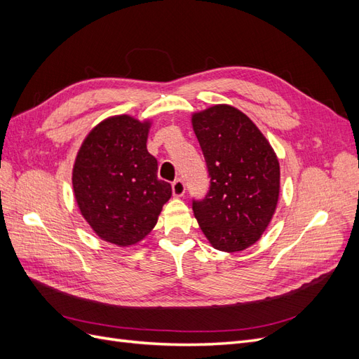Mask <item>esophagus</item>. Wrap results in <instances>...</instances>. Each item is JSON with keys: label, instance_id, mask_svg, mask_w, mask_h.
<instances>
[{"label": "esophagus", "instance_id": "34e87169", "mask_svg": "<svg viewBox=\"0 0 359 359\" xmlns=\"http://www.w3.org/2000/svg\"><path fill=\"white\" fill-rule=\"evenodd\" d=\"M172 193L175 198H181L186 193V184H184L182 180H175L172 182Z\"/></svg>", "mask_w": 359, "mask_h": 359}]
</instances>
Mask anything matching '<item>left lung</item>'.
<instances>
[{
    "label": "left lung",
    "mask_w": 359,
    "mask_h": 359,
    "mask_svg": "<svg viewBox=\"0 0 359 359\" xmlns=\"http://www.w3.org/2000/svg\"><path fill=\"white\" fill-rule=\"evenodd\" d=\"M208 169L210 190L193 199V212L211 245L241 252L269 224L280 191L274 149L255 123L227 104L208 107L191 118Z\"/></svg>",
    "instance_id": "8db88e82"
}]
</instances>
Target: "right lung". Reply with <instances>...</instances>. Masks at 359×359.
Here are the masks:
<instances>
[{"label": "right lung", "instance_id": "obj_1", "mask_svg": "<svg viewBox=\"0 0 359 359\" xmlns=\"http://www.w3.org/2000/svg\"><path fill=\"white\" fill-rule=\"evenodd\" d=\"M149 121L107 118L85 137L73 166V190L83 219L102 240L132 245L153 231L172 187L157 177L147 149Z\"/></svg>", "mask_w": 359, "mask_h": 359}]
</instances>
